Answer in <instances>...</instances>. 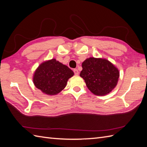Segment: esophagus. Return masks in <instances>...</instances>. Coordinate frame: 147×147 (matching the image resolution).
<instances>
[{
  "label": "esophagus",
  "instance_id": "esophagus-1",
  "mask_svg": "<svg viewBox=\"0 0 147 147\" xmlns=\"http://www.w3.org/2000/svg\"><path fill=\"white\" fill-rule=\"evenodd\" d=\"M74 72L75 75H78L79 74V72L77 69H74Z\"/></svg>",
  "mask_w": 147,
  "mask_h": 147
}]
</instances>
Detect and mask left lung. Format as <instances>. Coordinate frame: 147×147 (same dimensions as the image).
I'll return each instance as SVG.
<instances>
[{"label":"left lung","instance_id":"left-lung-1","mask_svg":"<svg viewBox=\"0 0 147 147\" xmlns=\"http://www.w3.org/2000/svg\"><path fill=\"white\" fill-rule=\"evenodd\" d=\"M80 76L86 86L96 96L107 95L117 86L119 71L108 59L101 57H89L82 63Z\"/></svg>","mask_w":147,"mask_h":147}]
</instances>
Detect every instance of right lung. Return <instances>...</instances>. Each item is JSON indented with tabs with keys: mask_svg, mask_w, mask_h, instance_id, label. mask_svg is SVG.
Returning <instances> with one entry per match:
<instances>
[{
	"mask_svg": "<svg viewBox=\"0 0 147 147\" xmlns=\"http://www.w3.org/2000/svg\"><path fill=\"white\" fill-rule=\"evenodd\" d=\"M73 71L56 59L46 60L40 64L33 74L34 86L43 94L55 96L63 91Z\"/></svg>",
	"mask_w": 147,
	"mask_h": 147,
	"instance_id": "1",
	"label": "right lung"
}]
</instances>
